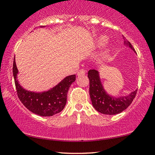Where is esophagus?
Masks as SVG:
<instances>
[{"label": "esophagus", "instance_id": "1", "mask_svg": "<svg viewBox=\"0 0 155 155\" xmlns=\"http://www.w3.org/2000/svg\"><path fill=\"white\" fill-rule=\"evenodd\" d=\"M86 74V71H85L84 69H80V70L77 72V74L78 76L84 75V74Z\"/></svg>", "mask_w": 155, "mask_h": 155}]
</instances>
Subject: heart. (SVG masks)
Segmentation results:
<instances>
[{
    "mask_svg": "<svg viewBox=\"0 0 155 155\" xmlns=\"http://www.w3.org/2000/svg\"><path fill=\"white\" fill-rule=\"evenodd\" d=\"M105 41H106L105 38H102V39H101V43H102H102H104V42H105Z\"/></svg>",
    "mask_w": 155,
    "mask_h": 155,
    "instance_id": "heart-1",
    "label": "heart"
}]
</instances>
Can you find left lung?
<instances>
[{
	"mask_svg": "<svg viewBox=\"0 0 155 155\" xmlns=\"http://www.w3.org/2000/svg\"><path fill=\"white\" fill-rule=\"evenodd\" d=\"M124 44L135 51L129 41L125 40ZM88 77L90 83L89 93L92 104L97 112L102 114L113 115L121 113L131 104L136 95L137 90L126 96L118 97H112L107 94L104 90L100 81L98 71L95 69H91L88 71Z\"/></svg>",
	"mask_w": 155,
	"mask_h": 155,
	"instance_id": "left-lung-1",
	"label": "left lung"
}]
</instances>
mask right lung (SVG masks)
<instances>
[{
  "label": "right lung",
  "instance_id": "1",
  "mask_svg": "<svg viewBox=\"0 0 155 155\" xmlns=\"http://www.w3.org/2000/svg\"><path fill=\"white\" fill-rule=\"evenodd\" d=\"M17 96L24 105L34 114L42 117H51L60 112L67 102V92L71 84L76 80V75L65 77L55 87L48 91L35 93L25 90L17 80L18 69L14 58L12 67Z\"/></svg>",
  "mask_w": 155,
  "mask_h": 155
}]
</instances>
